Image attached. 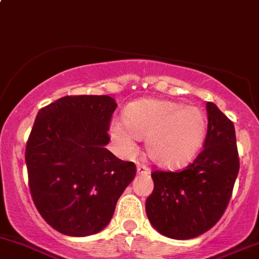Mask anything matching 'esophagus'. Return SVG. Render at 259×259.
<instances>
[{
	"label": "esophagus",
	"mask_w": 259,
	"mask_h": 259,
	"mask_svg": "<svg viewBox=\"0 0 259 259\" xmlns=\"http://www.w3.org/2000/svg\"><path fill=\"white\" fill-rule=\"evenodd\" d=\"M137 175H149V168H147L143 164H138L137 166Z\"/></svg>",
	"instance_id": "1"
}]
</instances>
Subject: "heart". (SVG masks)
<instances>
[{"label":"heart","instance_id":"1","mask_svg":"<svg viewBox=\"0 0 259 259\" xmlns=\"http://www.w3.org/2000/svg\"><path fill=\"white\" fill-rule=\"evenodd\" d=\"M123 121H112L110 135L119 149L135 153V138L146 140V152L162 168L186 166L201 151L207 133V117L197 106L158 98L136 101L123 112Z\"/></svg>","mask_w":259,"mask_h":259}]
</instances>
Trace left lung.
Masks as SVG:
<instances>
[{
	"label": "left lung",
	"mask_w": 259,
	"mask_h": 259,
	"mask_svg": "<svg viewBox=\"0 0 259 259\" xmlns=\"http://www.w3.org/2000/svg\"><path fill=\"white\" fill-rule=\"evenodd\" d=\"M208 128L203 151L178 172L152 173L154 188L146 213L154 229L172 239L198 237L220 221L239 170L232 121L207 102Z\"/></svg>",
	"instance_id": "left-lung-1"
}]
</instances>
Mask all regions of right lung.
<instances>
[{"mask_svg":"<svg viewBox=\"0 0 259 259\" xmlns=\"http://www.w3.org/2000/svg\"><path fill=\"white\" fill-rule=\"evenodd\" d=\"M110 96H66L37 113L26 146L32 198L52 228L86 237L110 223L136 176L133 162L111 153Z\"/></svg>","mask_w":259,"mask_h":259,"instance_id":"obj_1","label":"right lung"}]
</instances>
